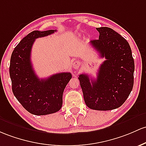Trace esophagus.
<instances>
[{"mask_svg":"<svg viewBox=\"0 0 146 146\" xmlns=\"http://www.w3.org/2000/svg\"><path fill=\"white\" fill-rule=\"evenodd\" d=\"M80 66V62H78V61H76V62H73V68H75V69H78Z\"/></svg>","mask_w":146,"mask_h":146,"instance_id":"34e87169","label":"esophagus"}]
</instances>
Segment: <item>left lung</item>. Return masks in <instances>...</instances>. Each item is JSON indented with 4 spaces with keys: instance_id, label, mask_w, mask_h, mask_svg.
<instances>
[{
    "instance_id": "1",
    "label": "left lung",
    "mask_w": 146,
    "mask_h": 146,
    "mask_svg": "<svg viewBox=\"0 0 146 146\" xmlns=\"http://www.w3.org/2000/svg\"><path fill=\"white\" fill-rule=\"evenodd\" d=\"M99 39L90 44L105 57L97 78L79 76L86 106L91 110L107 111L118 108L125 102L134 85V62L129 44L121 35L107 27L98 28Z\"/></svg>"
}]
</instances>
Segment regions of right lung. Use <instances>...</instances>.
I'll return each mask as SVG.
<instances>
[{
	"instance_id": "right-lung-1",
	"label": "right lung",
	"mask_w": 146,
	"mask_h": 146,
	"mask_svg": "<svg viewBox=\"0 0 146 146\" xmlns=\"http://www.w3.org/2000/svg\"><path fill=\"white\" fill-rule=\"evenodd\" d=\"M56 30H35L15 47L9 66V76L14 96L24 108L35 115H47L58 111L62 106L66 86L70 73H60L40 80L35 74L30 56L35 39L52 34Z\"/></svg>"
}]
</instances>
